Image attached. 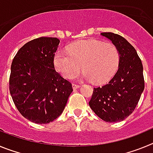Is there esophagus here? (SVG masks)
<instances>
[{
	"instance_id": "obj_1",
	"label": "esophagus",
	"mask_w": 153,
	"mask_h": 153,
	"mask_svg": "<svg viewBox=\"0 0 153 153\" xmlns=\"http://www.w3.org/2000/svg\"><path fill=\"white\" fill-rule=\"evenodd\" d=\"M72 86H73V89H74V90H76V89H78V88H79V85H78V84H76V83H73V85H72Z\"/></svg>"
}]
</instances>
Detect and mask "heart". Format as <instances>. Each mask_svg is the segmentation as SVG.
<instances>
[{"label": "heart", "instance_id": "obj_1", "mask_svg": "<svg viewBox=\"0 0 153 153\" xmlns=\"http://www.w3.org/2000/svg\"><path fill=\"white\" fill-rule=\"evenodd\" d=\"M120 51L114 44L86 40L70 46L69 53L57 51L53 63L63 77L71 79L82 69L83 77L95 83H103L113 77L120 64Z\"/></svg>", "mask_w": 153, "mask_h": 153}]
</instances>
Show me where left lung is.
Segmentation results:
<instances>
[{
  "label": "left lung",
  "mask_w": 153,
  "mask_h": 153,
  "mask_svg": "<svg viewBox=\"0 0 153 153\" xmlns=\"http://www.w3.org/2000/svg\"><path fill=\"white\" fill-rule=\"evenodd\" d=\"M100 34L118 48L120 64L107 84L94 88L89 105L104 121L120 122L134 111L144 90L143 64L134 47L122 36L111 32Z\"/></svg>",
  "instance_id": "8db88e82"
}]
</instances>
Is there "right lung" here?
Returning <instances> with one entry per match:
<instances>
[{"instance_id": "obj_1", "label": "right lung", "mask_w": 153, "mask_h": 153, "mask_svg": "<svg viewBox=\"0 0 153 153\" xmlns=\"http://www.w3.org/2000/svg\"><path fill=\"white\" fill-rule=\"evenodd\" d=\"M60 40L41 36L17 51L10 67L9 90L18 111L34 123L46 124L63 113L73 91L71 83L55 70Z\"/></svg>"}]
</instances>
